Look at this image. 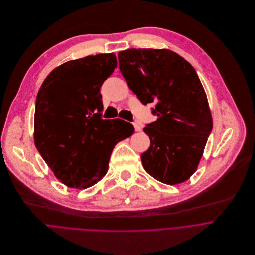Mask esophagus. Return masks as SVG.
Wrapping results in <instances>:
<instances>
[{"instance_id": "1", "label": "esophagus", "mask_w": 255, "mask_h": 255, "mask_svg": "<svg viewBox=\"0 0 255 255\" xmlns=\"http://www.w3.org/2000/svg\"><path fill=\"white\" fill-rule=\"evenodd\" d=\"M133 127H134L135 131H140V130H141V128H142V127H141L140 123H138V122H134V123H133Z\"/></svg>"}]
</instances>
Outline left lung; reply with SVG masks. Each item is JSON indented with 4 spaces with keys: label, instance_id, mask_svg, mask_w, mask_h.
Listing matches in <instances>:
<instances>
[{
    "label": "left lung",
    "instance_id": "left-lung-1",
    "mask_svg": "<svg viewBox=\"0 0 255 255\" xmlns=\"http://www.w3.org/2000/svg\"><path fill=\"white\" fill-rule=\"evenodd\" d=\"M120 70L142 105L155 104L157 121L143 131L150 145L141 154L147 174L176 185L196 171L213 123L208 100L193 66L168 49H128L118 55Z\"/></svg>",
    "mask_w": 255,
    "mask_h": 255
}]
</instances>
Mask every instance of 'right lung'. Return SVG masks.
<instances>
[{
	"mask_svg": "<svg viewBox=\"0 0 255 255\" xmlns=\"http://www.w3.org/2000/svg\"><path fill=\"white\" fill-rule=\"evenodd\" d=\"M117 65L114 53L71 60L51 71L38 91L35 145L70 188L85 189L103 179L115 145L134 131L121 119H101L100 87Z\"/></svg>",
	"mask_w": 255,
	"mask_h": 255,
	"instance_id": "right-lung-1",
	"label": "right lung"
}]
</instances>
